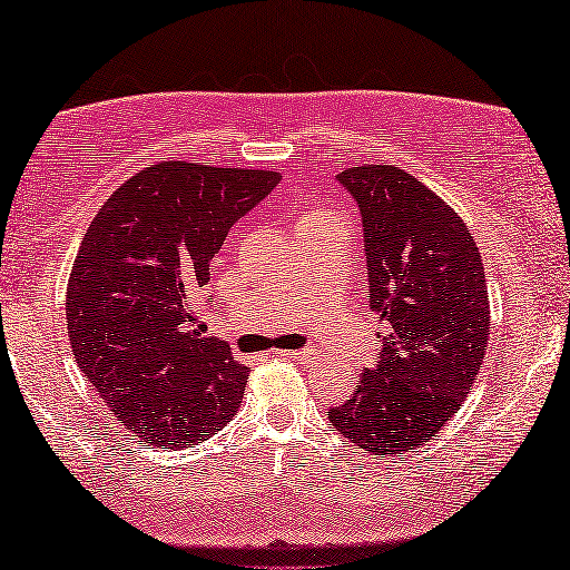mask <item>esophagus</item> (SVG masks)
Masks as SVG:
<instances>
[{
    "label": "esophagus",
    "mask_w": 570,
    "mask_h": 570,
    "mask_svg": "<svg viewBox=\"0 0 570 570\" xmlns=\"http://www.w3.org/2000/svg\"><path fill=\"white\" fill-rule=\"evenodd\" d=\"M278 355L292 357L299 365H312V363H317V360H322V355H320L317 350H294V352H278Z\"/></svg>",
    "instance_id": "34e87169"
}]
</instances>
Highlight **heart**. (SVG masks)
Instances as JSON below:
<instances>
[{
	"label": "heart",
	"instance_id": "heart-1",
	"mask_svg": "<svg viewBox=\"0 0 570 570\" xmlns=\"http://www.w3.org/2000/svg\"><path fill=\"white\" fill-rule=\"evenodd\" d=\"M337 218L327 210V207L322 205H312L309 210H306L304 218L299 220V228H306V225H322V223H334Z\"/></svg>",
	"mask_w": 570,
	"mask_h": 570
}]
</instances>
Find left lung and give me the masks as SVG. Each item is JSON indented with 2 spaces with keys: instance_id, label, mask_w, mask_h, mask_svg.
I'll return each mask as SVG.
<instances>
[{
  "instance_id": "left-lung-1",
  "label": "left lung",
  "mask_w": 570,
  "mask_h": 570,
  "mask_svg": "<svg viewBox=\"0 0 570 570\" xmlns=\"http://www.w3.org/2000/svg\"><path fill=\"white\" fill-rule=\"evenodd\" d=\"M337 183L363 218L370 309L387 332L375 367L327 419L367 454H403L456 413L484 363V264L462 218L409 171L352 167Z\"/></svg>"
}]
</instances>
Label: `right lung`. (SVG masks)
<instances>
[{
    "instance_id": "right-lung-1",
    "label": "right lung",
    "mask_w": 570,
    "mask_h": 570,
    "mask_svg": "<svg viewBox=\"0 0 570 570\" xmlns=\"http://www.w3.org/2000/svg\"><path fill=\"white\" fill-rule=\"evenodd\" d=\"M278 171L159 161L108 197L68 282V337L80 370L126 429L183 449L233 419L250 370L205 337L203 288L228 230Z\"/></svg>"
}]
</instances>
